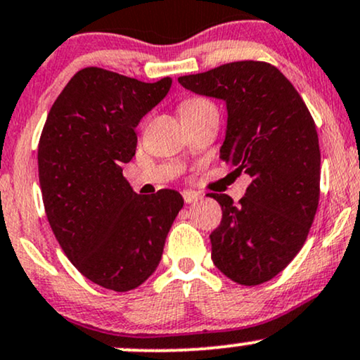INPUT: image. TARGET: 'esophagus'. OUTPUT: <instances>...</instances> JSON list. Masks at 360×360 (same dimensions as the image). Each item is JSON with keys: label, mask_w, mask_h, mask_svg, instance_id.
Returning <instances> with one entry per match:
<instances>
[{"label": "esophagus", "mask_w": 360, "mask_h": 360, "mask_svg": "<svg viewBox=\"0 0 360 360\" xmlns=\"http://www.w3.org/2000/svg\"><path fill=\"white\" fill-rule=\"evenodd\" d=\"M183 198H184V201L188 202V205H194V202H198L199 199H201V196H199V194L191 193V191H184L183 193Z\"/></svg>", "instance_id": "1"}]
</instances>
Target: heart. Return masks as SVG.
Listing matches in <instances>:
<instances>
[{
    "label": "heart",
    "instance_id": "b5f03b06",
    "mask_svg": "<svg viewBox=\"0 0 360 360\" xmlns=\"http://www.w3.org/2000/svg\"><path fill=\"white\" fill-rule=\"evenodd\" d=\"M205 105H210V103H207L206 101H201V98H189V101H184L183 103H181L179 112L181 114H186V112L201 109V107H205Z\"/></svg>",
    "mask_w": 360,
    "mask_h": 360
}]
</instances>
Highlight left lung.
Masks as SVG:
<instances>
[{"label": "left lung", "mask_w": 360, "mask_h": 360, "mask_svg": "<svg viewBox=\"0 0 360 360\" xmlns=\"http://www.w3.org/2000/svg\"><path fill=\"white\" fill-rule=\"evenodd\" d=\"M184 89L226 103L219 158L250 174L245 196L210 194L221 205L211 258L240 285L271 280L304 246L320 196L315 122L295 86L274 65L233 62L177 79Z\"/></svg>", "instance_id": "1"}]
</instances>
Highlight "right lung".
Listing matches in <instances>:
<instances>
[{"label": "right lung", "mask_w": 360, "mask_h": 360, "mask_svg": "<svg viewBox=\"0 0 360 360\" xmlns=\"http://www.w3.org/2000/svg\"><path fill=\"white\" fill-rule=\"evenodd\" d=\"M154 84L89 67L77 72L46 117L38 176L51 231L73 266L114 292L137 288L161 262L184 199L174 189L137 194L122 176L136 127L166 97Z\"/></svg>", "instance_id": "right-lung-1"}]
</instances>
